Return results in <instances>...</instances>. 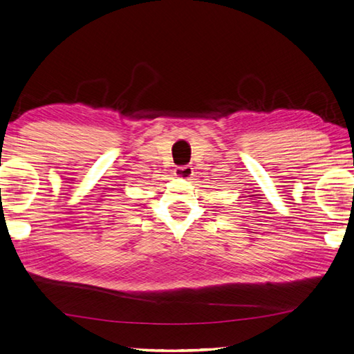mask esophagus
Returning <instances> with one entry per match:
<instances>
[{
  "instance_id": "esophagus-1",
  "label": "esophagus",
  "mask_w": 354,
  "mask_h": 354,
  "mask_svg": "<svg viewBox=\"0 0 354 354\" xmlns=\"http://www.w3.org/2000/svg\"><path fill=\"white\" fill-rule=\"evenodd\" d=\"M192 174H194V171H192L191 166H178V168H176L174 171V176L177 178H183V180H189Z\"/></svg>"
}]
</instances>
